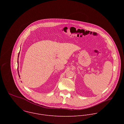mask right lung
Here are the masks:
<instances>
[{
  "label": "right lung",
  "instance_id": "1",
  "mask_svg": "<svg viewBox=\"0 0 124 124\" xmlns=\"http://www.w3.org/2000/svg\"><path fill=\"white\" fill-rule=\"evenodd\" d=\"M19 53H18V56H19ZM18 76H19V74H18Z\"/></svg>",
  "mask_w": 124,
  "mask_h": 124
}]
</instances>
